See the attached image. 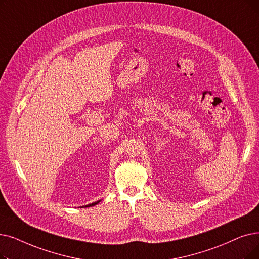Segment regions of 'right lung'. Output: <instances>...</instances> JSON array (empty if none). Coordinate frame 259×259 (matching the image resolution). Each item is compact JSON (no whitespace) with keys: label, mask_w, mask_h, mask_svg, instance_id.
Instances as JSON below:
<instances>
[{"label":"right lung","mask_w":259,"mask_h":259,"mask_svg":"<svg viewBox=\"0 0 259 259\" xmlns=\"http://www.w3.org/2000/svg\"><path fill=\"white\" fill-rule=\"evenodd\" d=\"M100 202V200L99 201H96V202H93L92 204H88V205H85V207H89V206H94V205H96V204H98Z\"/></svg>","instance_id":"right-lung-1"}]
</instances>
